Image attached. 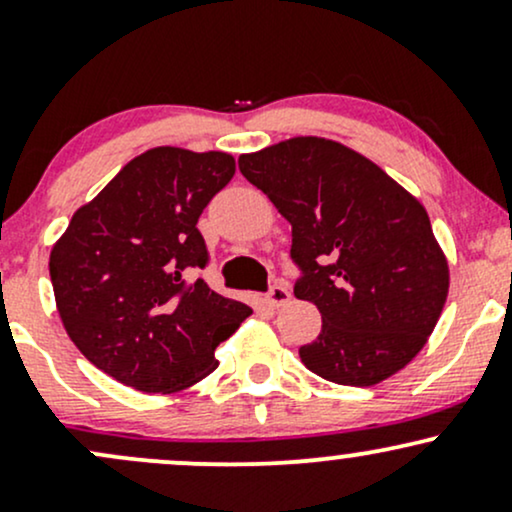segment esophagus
Here are the masks:
<instances>
[{
  "mask_svg": "<svg viewBox=\"0 0 512 512\" xmlns=\"http://www.w3.org/2000/svg\"><path fill=\"white\" fill-rule=\"evenodd\" d=\"M264 301H267V305H272V308H281V305L291 301V291L286 289L284 284H274L272 289L267 291V296H264Z\"/></svg>",
  "mask_w": 512,
  "mask_h": 512,
  "instance_id": "1",
  "label": "esophagus"
}]
</instances>
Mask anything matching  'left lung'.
Masks as SVG:
<instances>
[{
  "mask_svg": "<svg viewBox=\"0 0 512 512\" xmlns=\"http://www.w3.org/2000/svg\"><path fill=\"white\" fill-rule=\"evenodd\" d=\"M240 173L291 223L296 298L322 330L301 361L337 385L368 387L424 349L450 269L424 204L383 168L325 137H293L238 158Z\"/></svg>",
  "mask_w": 512,
  "mask_h": 512,
  "instance_id": "left-lung-1",
  "label": "left lung"
}]
</instances>
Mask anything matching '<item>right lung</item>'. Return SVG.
Wrapping results in <instances>:
<instances>
[{"instance_id":"add662e5","label":"right lung","mask_w":512,"mask_h":512,"mask_svg":"<svg viewBox=\"0 0 512 512\" xmlns=\"http://www.w3.org/2000/svg\"><path fill=\"white\" fill-rule=\"evenodd\" d=\"M233 173L236 158L223 151L156 146L76 209L52 245L64 330L117 383L146 395L199 383L219 366L216 346L252 313L204 279H182L209 260L197 221Z\"/></svg>"}]
</instances>
